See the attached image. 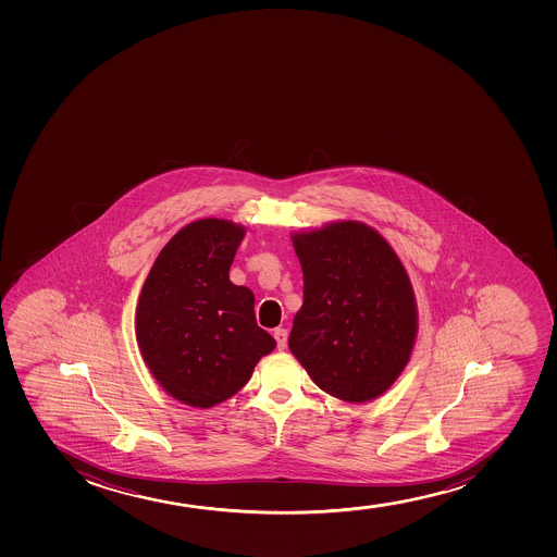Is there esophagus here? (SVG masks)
Returning a JSON list of instances; mask_svg holds the SVG:
<instances>
[{
    "mask_svg": "<svg viewBox=\"0 0 557 557\" xmlns=\"http://www.w3.org/2000/svg\"><path fill=\"white\" fill-rule=\"evenodd\" d=\"M276 347L278 349H286L288 346V331L286 329H276L275 331Z\"/></svg>",
    "mask_w": 557,
    "mask_h": 557,
    "instance_id": "obj_1",
    "label": "esophagus"
}]
</instances>
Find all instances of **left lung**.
Listing matches in <instances>:
<instances>
[{
	"instance_id": "obj_1",
	"label": "left lung",
	"mask_w": 557,
	"mask_h": 557,
	"mask_svg": "<svg viewBox=\"0 0 557 557\" xmlns=\"http://www.w3.org/2000/svg\"><path fill=\"white\" fill-rule=\"evenodd\" d=\"M302 307L289 349L321 391L364 404L409 362L418 315L404 263L381 234L357 223L295 234Z\"/></svg>"
}]
</instances>
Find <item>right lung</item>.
<instances>
[{"label":"right lung","instance_id":"add662e5","mask_svg":"<svg viewBox=\"0 0 557 557\" xmlns=\"http://www.w3.org/2000/svg\"><path fill=\"white\" fill-rule=\"evenodd\" d=\"M244 226L187 224L163 247L135 313L137 344L156 381L182 404L208 409L242 391L276 346L256 323L255 295L232 284Z\"/></svg>","mask_w":557,"mask_h":557}]
</instances>
